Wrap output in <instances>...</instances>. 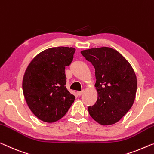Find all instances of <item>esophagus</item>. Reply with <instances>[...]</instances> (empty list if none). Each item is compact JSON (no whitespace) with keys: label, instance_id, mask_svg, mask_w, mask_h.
<instances>
[{"label":"esophagus","instance_id":"1","mask_svg":"<svg viewBox=\"0 0 154 154\" xmlns=\"http://www.w3.org/2000/svg\"><path fill=\"white\" fill-rule=\"evenodd\" d=\"M83 91H77V94H78V95H79V96H81L82 95V94H83Z\"/></svg>","mask_w":154,"mask_h":154}]
</instances>
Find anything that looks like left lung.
<instances>
[{
	"label": "left lung",
	"mask_w": 154,
	"mask_h": 154,
	"mask_svg": "<svg viewBox=\"0 0 154 154\" xmlns=\"http://www.w3.org/2000/svg\"><path fill=\"white\" fill-rule=\"evenodd\" d=\"M95 68L98 99L88 107L89 115L102 125L119 121L133 105L137 79L129 63L118 51L103 47L81 51Z\"/></svg>",
	"instance_id": "1"
}]
</instances>
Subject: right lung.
I'll list each match as a JSON object with an SVG mask.
<instances>
[{"label": "right lung", "instance_id": "add662e5", "mask_svg": "<svg viewBox=\"0 0 154 154\" xmlns=\"http://www.w3.org/2000/svg\"><path fill=\"white\" fill-rule=\"evenodd\" d=\"M75 49H47L33 58L25 70L23 91L28 107L40 120L54 122L62 118L75 96L65 87V67L72 62Z\"/></svg>", "mask_w": 154, "mask_h": 154}]
</instances>
